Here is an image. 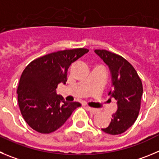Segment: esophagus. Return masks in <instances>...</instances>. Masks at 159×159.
<instances>
[{
    "label": "esophagus",
    "mask_w": 159,
    "mask_h": 159,
    "mask_svg": "<svg viewBox=\"0 0 159 159\" xmlns=\"http://www.w3.org/2000/svg\"><path fill=\"white\" fill-rule=\"evenodd\" d=\"M86 109L88 110L89 111L90 113L93 114V115H95V114L99 113V110L96 109V108H93V107H87Z\"/></svg>",
    "instance_id": "obj_1"
}]
</instances>
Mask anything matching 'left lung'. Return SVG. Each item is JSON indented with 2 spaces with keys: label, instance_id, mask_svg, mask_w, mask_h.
Wrapping results in <instances>:
<instances>
[{
  "label": "left lung",
  "instance_id": "left-lung-1",
  "mask_svg": "<svg viewBox=\"0 0 159 159\" xmlns=\"http://www.w3.org/2000/svg\"><path fill=\"white\" fill-rule=\"evenodd\" d=\"M95 52L108 65L112 77V89L108 95L117 100L118 110L110 125L102 129L111 135L121 134L134 124L139 115L143 85L133 66L122 56L104 49Z\"/></svg>",
  "mask_w": 159,
  "mask_h": 159
}]
</instances>
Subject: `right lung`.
Listing matches in <instances>:
<instances>
[{"label": "right lung", "instance_id": "add662e5", "mask_svg": "<svg viewBox=\"0 0 159 159\" xmlns=\"http://www.w3.org/2000/svg\"><path fill=\"white\" fill-rule=\"evenodd\" d=\"M88 52L83 48L58 51L33 60L25 68L18 84V103L33 129L44 134L55 132L81 106L78 102L65 101L56 89L59 83L67 81L71 63Z\"/></svg>", "mask_w": 159, "mask_h": 159}]
</instances>
